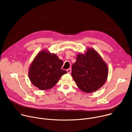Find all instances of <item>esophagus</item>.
<instances>
[{"mask_svg":"<svg viewBox=\"0 0 132 132\" xmlns=\"http://www.w3.org/2000/svg\"><path fill=\"white\" fill-rule=\"evenodd\" d=\"M67 73H70L71 72V68H70L68 69L67 70Z\"/></svg>","mask_w":132,"mask_h":132,"instance_id":"esophagus-1","label":"esophagus"}]
</instances>
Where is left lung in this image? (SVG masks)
I'll return each instance as SVG.
<instances>
[{
	"label": "left lung",
	"mask_w": 132,
	"mask_h": 132,
	"mask_svg": "<svg viewBox=\"0 0 132 132\" xmlns=\"http://www.w3.org/2000/svg\"><path fill=\"white\" fill-rule=\"evenodd\" d=\"M109 68L100 54L93 48H87L77 55L72 65V77L77 87L86 93L93 92L105 84Z\"/></svg>",
	"instance_id": "8db88e82"
}]
</instances>
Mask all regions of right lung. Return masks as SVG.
<instances>
[{
  "label": "right lung",
  "instance_id": "obj_1",
  "mask_svg": "<svg viewBox=\"0 0 132 132\" xmlns=\"http://www.w3.org/2000/svg\"><path fill=\"white\" fill-rule=\"evenodd\" d=\"M62 60L56 54L46 49L37 53L29 68V77L31 83L42 90L52 88L63 75L67 73L62 69Z\"/></svg>",
  "mask_w": 132,
  "mask_h": 132
}]
</instances>
